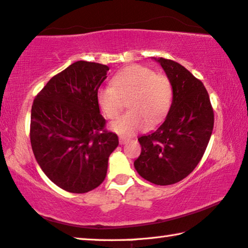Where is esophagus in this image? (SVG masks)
Returning a JSON list of instances; mask_svg holds the SVG:
<instances>
[{
  "instance_id": "34e87169",
  "label": "esophagus",
  "mask_w": 248,
  "mask_h": 248,
  "mask_svg": "<svg viewBox=\"0 0 248 248\" xmlns=\"http://www.w3.org/2000/svg\"><path fill=\"white\" fill-rule=\"evenodd\" d=\"M129 139H125V137H120V144L121 145H124V144H126L129 142Z\"/></svg>"
}]
</instances>
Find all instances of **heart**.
<instances>
[{
  "mask_svg": "<svg viewBox=\"0 0 248 248\" xmlns=\"http://www.w3.org/2000/svg\"><path fill=\"white\" fill-rule=\"evenodd\" d=\"M173 90L165 74L144 65H129L117 72L112 87L98 90L97 100L108 119H116L128 101L131 111L113 122L111 128L122 137H131L161 122L172 104Z\"/></svg>",
  "mask_w": 248,
  "mask_h": 248,
  "instance_id": "1",
  "label": "heart"
}]
</instances>
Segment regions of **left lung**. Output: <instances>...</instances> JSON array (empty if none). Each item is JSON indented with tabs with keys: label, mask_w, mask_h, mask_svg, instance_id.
Masks as SVG:
<instances>
[{
	"label": "left lung",
	"mask_w": 248,
	"mask_h": 248,
	"mask_svg": "<svg viewBox=\"0 0 248 248\" xmlns=\"http://www.w3.org/2000/svg\"><path fill=\"white\" fill-rule=\"evenodd\" d=\"M173 90V101L162 125L139 137L142 152L134 166L156 185H170L193 172L203 157L214 126V112L203 83L172 60L159 58Z\"/></svg>",
	"instance_id": "obj_1"
}]
</instances>
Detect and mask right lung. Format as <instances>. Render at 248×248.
Segmentation results:
<instances>
[{
    "label": "right lung",
    "instance_id": "obj_1",
    "mask_svg": "<svg viewBox=\"0 0 248 248\" xmlns=\"http://www.w3.org/2000/svg\"><path fill=\"white\" fill-rule=\"evenodd\" d=\"M108 66L78 61L49 79L36 95L30 139L36 162L55 185L82 194L100 186L119 145L105 128L97 91Z\"/></svg>",
    "mask_w": 248,
    "mask_h": 248
}]
</instances>
